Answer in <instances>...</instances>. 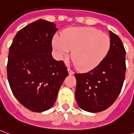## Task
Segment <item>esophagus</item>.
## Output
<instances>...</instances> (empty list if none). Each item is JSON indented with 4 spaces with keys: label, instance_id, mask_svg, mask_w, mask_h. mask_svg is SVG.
Returning <instances> with one entry per match:
<instances>
[{
    "label": "esophagus",
    "instance_id": "esophagus-1",
    "mask_svg": "<svg viewBox=\"0 0 134 134\" xmlns=\"http://www.w3.org/2000/svg\"><path fill=\"white\" fill-rule=\"evenodd\" d=\"M67 70H68V72H69V75H73L74 74V72L72 71L70 69H68Z\"/></svg>",
    "mask_w": 134,
    "mask_h": 134
}]
</instances>
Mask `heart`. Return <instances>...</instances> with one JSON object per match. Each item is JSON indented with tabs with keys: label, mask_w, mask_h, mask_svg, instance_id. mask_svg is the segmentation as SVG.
<instances>
[{
	"label": "heart",
	"mask_w": 134,
	"mask_h": 134,
	"mask_svg": "<svg viewBox=\"0 0 134 134\" xmlns=\"http://www.w3.org/2000/svg\"><path fill=\"white\" fill-rule=\"evenodd\" d=\"M111 41L108 35L92 27H74L53 37V47L56 56L62 60L70 55L81 71L97 67L108 55Z\"/></svg>",
	"instance_id": "b5f03b06"
}]
</instances>
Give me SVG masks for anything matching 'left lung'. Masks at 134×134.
<instances>
[{
    "label": "left lung",
    "instance_id": "left-lung-1",
    "mask_svg": "<svg viewBox=\"0 0 134 134\" xmlns=\"http://www.w3.org/2000/svg\"><path fill=\"white\" fill-rule=\"evenodd\" d=\"M110 49L104 61L85 73H76V100L79 108L90 112L104 110L117 99L125 76V55L119 37L110 31Z\"/></svg>",
    "mask_w": 134,
    "mask_h": 134
}]
</instances>
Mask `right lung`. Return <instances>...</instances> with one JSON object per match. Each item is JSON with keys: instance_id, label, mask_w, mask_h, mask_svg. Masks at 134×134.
Wrapping results in <instances>:
<instances>
[{"instance_id": "add662e5", "label": "right lung", "mask_w": 134, "mask_h": 134, "mask_svg": "<svg viewBox=\"0 0 134 134\" xmlns=\"http://www.w3.org/2000/svg\"><path fill=\"white\" fill-rule=\"evenodd\" d=\"M54 23L40 19L17 32L9 48L7 78L18 101L33 112L55 104L68 76L62 61L52 56V39L58 30Z\"/></svg>"}]
</instances>
